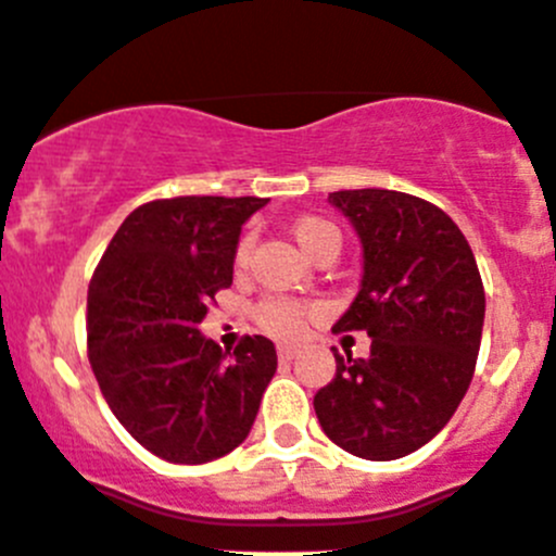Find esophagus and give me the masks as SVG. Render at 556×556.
<instances>
[{
  "label": "esophagus",
  "mask_w": 556,
  "mask_h": 556,
  "mask_svg": "<svg viewBox=\"0 0 556 556\" xmlns=\"http://www.w3.org/2000/svg\"><path fill=\"white\" fill-rule=\"evenodd\" d=\"M277 354H279V359H293L299 352H296V349H293V346H279Z\"/></svg>",
  "instance_id": "esophagus-1"
}]
</instances>
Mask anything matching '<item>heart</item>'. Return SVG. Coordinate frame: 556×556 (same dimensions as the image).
Here are the masks:
<instances>
[{
  "instance_id": "obj_1",
  "label": "heart",
  "mask_w": 556,
  "mask_h": 556,
  "mask_svg": "<svg viewBox=\"0 0 556 556\" xmlns=\"http://www.w3.org/2000/svg\"><path fill=\"white\" fill-rule=\"evenodd\" d=\"M293 235H296L299 247L315 257V254L327 249L329 243H338L340 247V232L324 218H299L293 224ZM249 249H252V238H243L235 249V266L243 268L249 260ZM313 313V304L296 302V299H285V296H268L254 307V324L266 334H274L279 340H293L304 332L307 327V318Z\"/></svg>"
}]
</instances>
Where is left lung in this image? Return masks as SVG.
Segmentation results:
<instances>
[{"label":"left lung","mask_w":556,"mask_h":556,"mask_svg":"<svg viewBox=\"0 0 556 556\" xmlns=\"http://www.w3.org/2000/svg\"><path fill=\"white\" fill-rule=\"evenodd\" d=\"M329 202L363 243V285L332 332L365 329L371 354L334 352V379L313 407L334 446L399 459L446 427L471 384L482 277L457 224L427 199L363 188L329 193Z\"/></svg>","instance_id":"obj_1"}]
</instances>
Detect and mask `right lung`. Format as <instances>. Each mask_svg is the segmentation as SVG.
I'll return each mask as SVG.
<instances>
[{
	"label": "right lung",
	"mask_w": 556,
	"mask_h": 556,
	"mask_svg": "<svg viewBox=\"0 0 556 556\" xmlns=\"http://www.w3.org/2000/svg\"><path fill=\"white\" fill-rule=\"evenodd\" d=\"M257 197L154 199L132 210L88 285V359L104 402L143 448L202 465L241 446L277 371L268 338L224 352L199 324L232 285Z\"/></svg>",
	"instance_id": "add662e5"
}]
</instances>
